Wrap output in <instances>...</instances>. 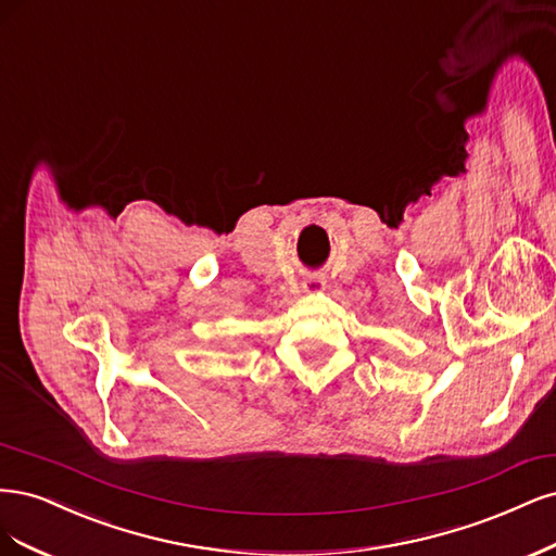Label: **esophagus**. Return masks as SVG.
Masks as SVG:
<instances>
[{
    "instance_id": "esophagus-1",
    "label": "esophagus",
    "mask_w": 556,
    "mask_h": 556,
    "mask_svg": "<svg viewBox=\"0 0 556 556\" xmlns=\"http://www.w3.org/2000/svg\"><path fill=\"white\" fill-rule=\"evenodd\" d=\"M302 289H304V291H309V293L324 291V289H326V279H324V277H309V279H304Z\"/></svg>"
}]
</instances>
